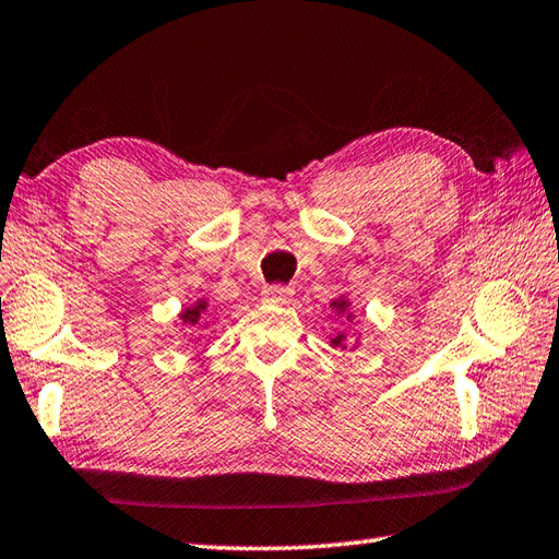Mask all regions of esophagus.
I'll list each match as a JSON object with an SVG mask.
<instances>
[{
    "instance_id": "esophagus-1",
    "label": "esophagus",
    "mask_w": 559,
    "mask_h": 559,
    "mask_svg": "<svg viewBox=\"0 0 559 559\" xmlns=\"http://www.w3.org/2000/svg\"><path fill=\"white\" fill-rule=\"evenodd\" d=\"M264 295L269 300H273V302H290L293 300V288H288V286H269L266 290H264Z\"/></svg>"
}]
</instances>
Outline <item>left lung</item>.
<instances>
[{
	"label": "left lung",
	"instance_id": "1",
	"mask_svg": "<svg viewBox=\"0 0 559 559\" xmlns=\"http://www.w3.org/2000/svg\"><path fill=\"white\" fill-rule=\"evenodd\" d=\"M331 310L336 312V317H346L348 322L353 319V312H350V300L348 298H336L334 302H331ZM331 348H341V350H346L348 348V343H346V334H338L336 338H331ZM355 348V346H353ZM350 348V350H353Z\"/></svg>",
	"mask_w": 559,
	"mask_h": 559
}]
</instances>
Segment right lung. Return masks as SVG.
I'll list each match as a JSON object with an SVG mask.
<instances>
[{
	"label": "right lung",
	"mask_w": 559,
	"mask_h": 559,
	"mask_svg": "<svg viewBox=\"0 0 559 559\" xmlns=\"http://www.w3.org/2000/svg\"><path fill=\"white\" fill-rule=\"evenodd\" d=\"M206 310H209V302H206V300H197L194 305H189L187 310L180 312V322H182L185 326H197V324L201 322V319H204ZM204 326H206V324H204Z\"/></svg>",
	"instance_id": "1"
}]
</instances>
